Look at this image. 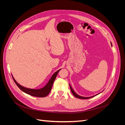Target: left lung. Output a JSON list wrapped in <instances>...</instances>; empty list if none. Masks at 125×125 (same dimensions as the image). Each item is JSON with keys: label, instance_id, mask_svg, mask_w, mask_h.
I'll use <instances>...</instances> for the list:
<instances>
[{"label": "left lung", "instance_id": "1", "mask_svg": "<svg viewBox=\"0 0 125 125\" xmlns=\"http://www.w3.org/2000/svg\"><path fill=\"white\" fill-rule=\"evenodd\" d=\"M111 45H112V43L111 42ZM69 86H70V89H71V92H72V93L73 94V95L75 97H77V98H78V99H90V98H92V97H94V96H96V95H98V94H99L100 93H101V92H100L99 93H97V94H95V95H93V96H89V97H84V96H81V95H78V94H77L75 92V91H74L73 90V88H72L71 87V85L69 84Z\"/></svg>", "mask_w": 125, "mask_h": 125}]
</instances>
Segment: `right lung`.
<instances>
[{
  "label": "right lung",
  "mask_w": 125,
  "mask_h": 125,
  "mask_svg": "<svg viewBox=\"0 0 125 125\" xmlns=\"http://www.w3.org/2000/svg\"><path fill=\"white\" fill-rule=\"evenodd\" d=\"M61 69H60L56 71L55 73H54L52 75L51 78H50V80H49L48 82L47 83V84L44 87H43V88H42L41 89H30V88H25V87L20 85L19 83H18L17 82V81L15 80V79L13 77L12 74V76L13 80L14 82L16 83L17 85L19 87V88L21 91H22L23 92L28 94H29V95L31 96L43 97L46 96L48 94L50 93V91L52 90V84H53L54 82L57 77V75L58 72Z\"/></svg>",
  "instance_id": "add662e5"
}]
</instances>
